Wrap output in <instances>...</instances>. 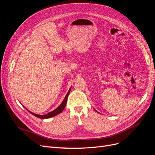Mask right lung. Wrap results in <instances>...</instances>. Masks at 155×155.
I'll return each mask as SVG.
<instances>
[{"mask_svg":"<svg viewBox=\"0 0 155 155\" xmlns=\"http://www.w3.org/2000/svg\"><path fill=\"white\" fill-rule=\"evenodd\" d=\"M70 89H71V88H70L69 89V91H68V93L67 94L66 96H65V97H64V99L63 101L62 102V104H61V105H60L57 108V109H55L54 110H53V111H51V112H49V113L46 114H45V115H39V114H36L33 113V112H31L29 111L28 110L31 114H33L34 116H35L37 117V118H41V119H46V118H51V117L55 116H56V115H58V114H60L61 112H63V110H64V109L65 106H66V104H67V103L68 96V94H69V93H70Z\"/></svg>","mask_w":155,"mask_h":155,"instance_id":"1","label":"right lung"}]
</instances>
